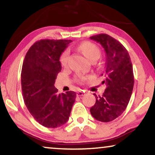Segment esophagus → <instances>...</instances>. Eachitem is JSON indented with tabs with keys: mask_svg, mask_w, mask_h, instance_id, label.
Segmentation results:
<instances>
[{
	"mask_svg": "<svg viewBox=\"0 0 155 155\" xmlns=\"http://www.w3.org/2000/svg\"><path fill=\"white\" fill-rule=\"evenodd\" d=\"M84 94H85V92H84V91H79V92H78L77 93V96L78 97L84 96Z\"/></svg>",
	"mask_w": 155,
	"mask_h": 155,
	"instance_id": "34e87169",
	"label": "esophagus"
}]
</instances>
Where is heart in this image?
Listing matches in <instances>:
<instances>
[{
    "label": "heart",
    "instance_id": "obj_1",
    "mask_svg": "<svg viewBox=\"0 0 155 155\" xmlns=\"http://www.w3.org/2000/svg\"><path fill=\"white\" fill-rule=\"evenodd\" d=\"M78 48L85 56L86 58H87L90 61H92L94 59H98L99 56H100V50L97 47V46L95 45L94 44L92 43V42L84 41L80 44ZM68 56V51H65L62 54V55H61L60 61L63 66H65L67 64ZM80 80L83 81V80H84V78H82Z\"/></svg>",
    "mask_w": 155,
    "mask_h": 155
}]
</instances>
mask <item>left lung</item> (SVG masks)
Here are the masks:
<instances>
[{
  "label": "left lung",
  "mask_w": 155,
  "mask_h": 155,
  "mask_svg": "<svg viewBox=\"0 0 155 155\" xmlns=\"http://www.w3.org/2000/svg\"><path fill=\"white\" fill-rule=\"evenodd\" d=\"M102 46L106 53L104 75L107 88L102 96H96L90 113L101 122H110L121 115L126 109L134 85L133 65L126 48L107 34L90 37Z\"/></svg>",
  "instance_id": "1"
}]
</instances>
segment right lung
I'll use <instances>...</instances> for the list:
<instances>
[{
  "instance_id": "obj_1",
  "label": "right lung",
  "mask_w": 155,
  "mask_h": 155,
  "mask_svg": "<svg viewBox=\"0 0 155 155\" xmlns=\"http://www.w3.org/2000/svg\"><path fill=\"white\" fill-rule=\"evenodd\" d=\"M72 40L41 39L33 44L23 61L21 84L25 105L35 119L56 128L68 120L76 93L58 94L54 84L61 71V55Z\"/></svg>"
}]
</instances>
